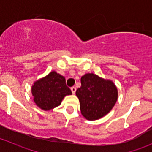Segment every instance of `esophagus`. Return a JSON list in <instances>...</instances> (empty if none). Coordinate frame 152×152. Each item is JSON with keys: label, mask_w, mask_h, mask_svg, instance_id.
<instances>
[{"label": "esophagus", "mask_w": 152, "mask_h": 152, "mask_svg": "<svg viewBox=\"0 0 152 152\" xmlns=\"http://www.w3.org/2000/svg\"><path fill=\"white\" fill-rule=\"evenodd\" d=\"M70 90H71V91H72V93H73V94H75V93H76V87H72L71 88H70Z\"/></svg>", "instance_id": "obj_1"}]
</instances>
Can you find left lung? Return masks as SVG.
Instances as JSON below:
<instances>
[{"label":"left lung","mask_w":152,"mask_h":152,"mask_svg":"<svg viewBox=\"0 0 152 152\" xmlns=\"http://www.w3.org/2000/svg\"><path fill=\"white\" fill-rule=\"evenodd\" d=\"M76 92L80 110L87 120H98L108 114L118 100V89L113 81L86 73Z\"/></svg>","instance_id":"1"}]
</instances>
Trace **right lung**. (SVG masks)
Instances as JSON below:
<instances>
[{"instance_id": "1", "label": "right lung", "mask_w": 152, "mask_h": 152, "mask_svg": "<svg viewBox=\"0 0 152 152\" xmlns=\"http://www.w3.org/2000/svg\"><path fill=\"white\" fill-rule=\"evenodd\" d=\"M31 93L36 105L48 111L60 105L64 97L71 95L72 92L65 84V78L52 71L34 82Z\"/></svg>"}]
</instances>
